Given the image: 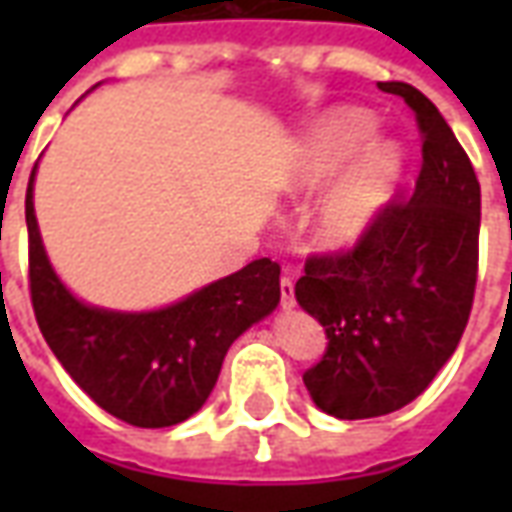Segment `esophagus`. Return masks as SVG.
<instances>
[{"label": "esophagus", "mask_w": 512, "mask_h": 512, "mask_svg": "<svg viewBox=\"0 0 512 512\" xmlns=\"http://www.w3.org/2000/svg\"><path fill=\"white\" fill-rule=\"evenodd\" d=\"M279 293H282V307L293 310L296 307V293H293V279L282 277L279 279Z\"/></svg>", "instance_id": "34e87169"}]
</instances>
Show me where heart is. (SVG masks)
I'll return each instance as SVG.
<instances>
[{"mask_svg": "<svg viewBox=\"0 0 512 512\" xmlns=\"http://www.w3.org/2000/svg\"><path fill=\"white\" fill-rule=\"evenodd\" d=\"M373 134H376V117L365 109L340 106L326 112L310 128L301 145L299 158L290 169L288 189L293 194H312L326 186L373 139ZM397 169H400V156L395 147L386 142L367 147L318 202L315 211L318 244L334 252H345L362 244L389 202Z\"/></svg>", "mask_w": 512, "mask_h": 512, "instance_id": "obj_1", "label": "heart"}]
</instances>
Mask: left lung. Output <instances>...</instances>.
Returning a JSON list of instances; mask_svg holds the SVG:
<instances>
[{
    "label": "left lung",
    "mask_w": 512,
    "mask_h": 512,
    "mask_svg": "<svg viewBox=\"0 0 512 512\" xmlns=\"http://www.w3.org/2000/svg\"><path fill=\"white\" fill-rule=\"evenodd\" d=\"M417 115L422 169L411 200L389 202L343 255H312L296 301L326 329L304 373L312 403L337 419L392 414L455 354L477 282L480 183L447 120L417 87L381 82Z\"/></svg>",
    "instance_id": "obj_1"
}]
</instances>
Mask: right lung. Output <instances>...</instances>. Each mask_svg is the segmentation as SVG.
<instances>
[{
  "instance_id": "add662e5",
  "label": "right lung",
  "mask_w": 512,
  "mask_h": 512,
  "mask_svg": "<svg viewBox=\"0 0 512 512\" xmlns=\"http://www.w3.org/2000/svg\"><path fill=\"white\" fill-rule=\"evenodd\" d=\"M35 169L27 186L29 290L46 343L68 376L112 417L169 428L216 386L227 348L277 310L279 263L260 257L169 307L120 312L93 307L62 285L35 219Z\"/></svg>"
}]
</instances>
